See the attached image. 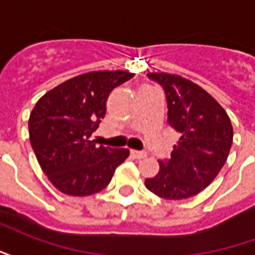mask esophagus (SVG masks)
<instances>
[{"instance_id":"esophagus-1","label":"esophagus","mask_w":255,"mask_h":255,"mask_svg":"<svg viewBox=\"0 0 255 255\" xmlns=\"http://www.w3.org/2000/svg\"><path fill=\"white\" fill-rule=\"evenodd\" d=\"M131 154L135 158H144L147 155V153L146 151H139V150H131Z\"/></svg>"}]
</instances>
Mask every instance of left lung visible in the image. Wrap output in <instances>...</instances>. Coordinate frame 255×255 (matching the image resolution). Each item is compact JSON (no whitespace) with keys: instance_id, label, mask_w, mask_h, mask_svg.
I'll return each mask as SVG.
<instances>
[{"instance_id":"obj_1","label":"left lung","mask_w":255,"mask_h":255,"mask_svg":"<svg viewBox=\"0 0 255 255\" xmlns=\"http://www.w3.org/2000/svg\"><path fill=\"white\" fill-rule=\"evenodd\" d=\"M164 89L168 124L180 132L171 158L144 180L149 191L165 199H187L213 182L230 154L234 129L227 112L202 87L179 75L147 73Z\"/></svg>"}]
</instances>
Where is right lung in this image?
<instances>
[{"label": "right lung", "mask_w": 255, "mask_h": 255, "mask_svg": "<svg viewBox=\"0 0 255 255\" xmlns=\"http://www.w3.org/2000/svg\"><path fill=\"white\" fill-rule=\"evenodd\" d=\"M126 71H95L58 84L36 102L30 142L42 171L67 195L86 197L111 183L128 149L98 146L91 135L105 117L111 91L132 78Z\"/></svg>", "instance_id": "add662e5"}]
</instances>
